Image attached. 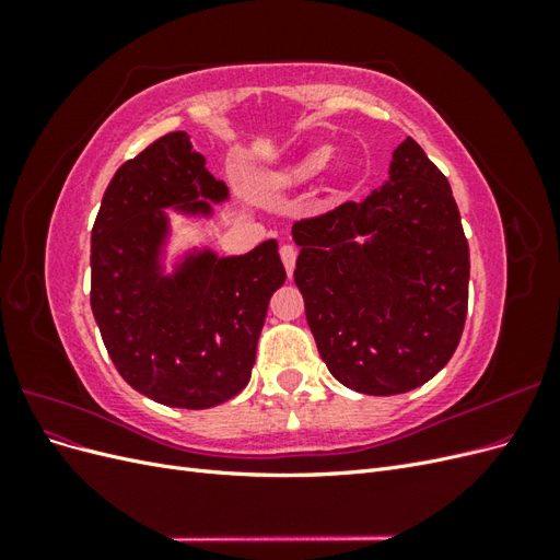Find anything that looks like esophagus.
<instances>
[{
	"label": "esophagus",
	"instance_id": "obj_1",
	"mask_svg": "<svg viewBox=\"0 0 560 560\" xmlns=\"http://www.w3.org/2000/svg\"><path fill=\"white\" fill-rule=\"evenodd\" d=\"M280 259H282V264H284L287 276L292 278L294 266H296V247H294V245H282V247H280Z\"/></svg>",
	"mask_w": 560,
	"mask_h": 560
}]
</instances>
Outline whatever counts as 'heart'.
<instances>
[{
	"mask_svg": "<svg viewBox=\"0 0 560 560\" xmlns=\"http://www.w3.org/2000/svg\"><path fill=\"white\" fill-rule=\"evenodd\" d=\"M331 147L319 144L308 149L306 154H301L296 159H292L290 163H284L280 167H276L273 173L266 177V184L270 189H294V186L308 184L313 179H317L322 173L327 171L331 163ZM348 171V161L346 159H336L334 161V173L341 175Z\"/></svg>",
	"mask_w": 560,
	"mask_h": 560,
	"instance_id": "b5f03b06",
	"label": "heart"
}]
</instances>
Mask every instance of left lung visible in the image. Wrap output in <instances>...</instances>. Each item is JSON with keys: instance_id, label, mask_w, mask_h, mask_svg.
<instances>
[{"instance_id": "8db88e82", "label": "left lung", "mask_w": 560, "mask_h": 560, "mask_svg": "<svg viewBox=\"0 0 560 560\" xmlns=\"http://www.w3.org/2000/svg\"><path fill=\"white\" fill-rule=\"evenodd\" d=\"M294 282L319 358L354 393L428 383L460 343L469 247L448 179L406 138L360 202L303 219Z\"/></svg>"}]
</instances>
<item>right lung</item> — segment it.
Returning a JSON list of instances; mask_svg holds the SVG:
<instances>
[{
  "mask_svg": "<svg viewBox=\"0 0 560 560\" xmlns=\"http://www.w3.org/2000/svg\"><path fill=\"white\" fill-rule=\"evenodd\" d=\"M229 200L184 130L167 132L112 177L91 233V308L118 374L175 409H210L249 383L268 301L287 273L278 241L219 257L175 254L167 210L210 219Z\"/></svg>",
  "mask_w": 560,
  "mask_h": 560,
  "instance_id": "obj_1",
  "label": "right lung"
}]
</instances>
